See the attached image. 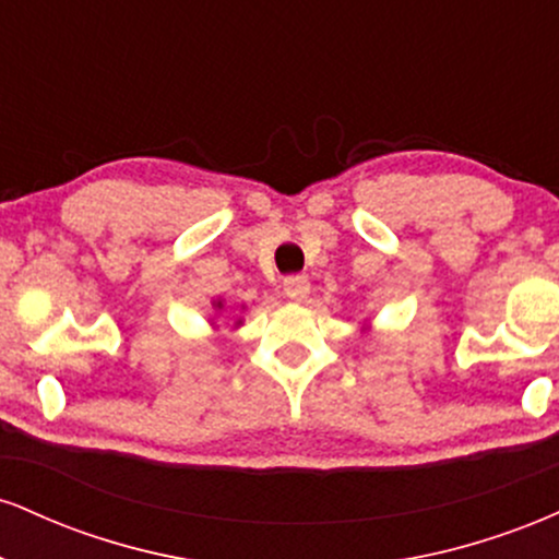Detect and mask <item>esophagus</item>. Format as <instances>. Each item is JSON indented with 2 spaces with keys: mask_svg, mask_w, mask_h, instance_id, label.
Here are the masks:
<instances>
[{
  "mask_svg": "<svg viewBox=\"0 0 559 559\" xmlns=\"http://www.w3.org/2000/svg\"><path fill=\"white\" fill-rule=\"evenodd\" d=\"M284 294L288 299H307L310 294V281L307 275H286L284 278Z\"/></svg>",
  "mask_w": 559,
  "mask_h": 559,
  "instance_id": "obj_1",
  "label": "esophagus"
}]
</instances>
